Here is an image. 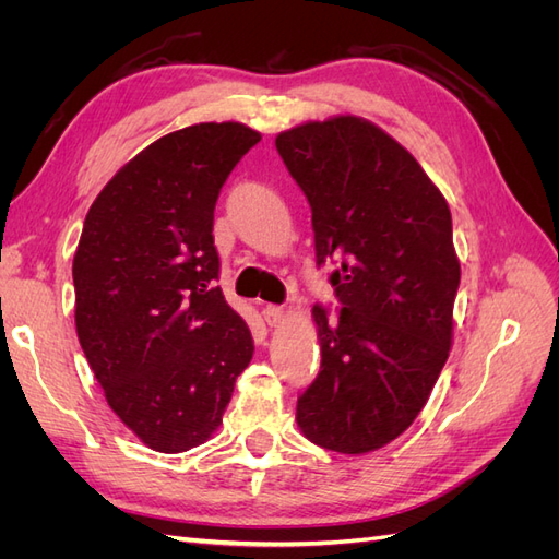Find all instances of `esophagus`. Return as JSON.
<instances>
[{
    "label": "esophagus",
    "mask_w": 559,
    "mask_h": 559,
    "mask_svg": "<svg viewBox=\"0 0 559 559\" xmlns=\"http://www.w3.org/2000/svg\"><path fill=\"white\" fill-rule=\"evenodd\" d=\"M263 314H265L267 326H282L286 321V308H282V306H267L263 310Z\"/></svg>",
    "instance_id": "esophagus-1"
}]
</instances>
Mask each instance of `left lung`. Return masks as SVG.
<instances>
[{"instance_id":"obj_1","label":"left lung","mask_w":559,"mask_h":559,"mask_svg":"<svg viewBox=\"0 0 559 559\" xmlns=\"http://www.w3.org/2000/svg\"><path fill=\"white\" fill-rule=\"evenodd\" d=\"M275 146L310 202L317 263L341 259V314L312 308L321 368L298 429L333 452H373L413 425L448 361L462 275L448 200L361 116L308 121Z\"/></svg>"}]
</instances>
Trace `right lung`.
I'll return each instance as SVG.
<instances>
[{"instance_id":"1","label":"right lung","mask_w":559,"mask_h":559,"mask_svg":"<svg viewBox=\"0 0 559 559\" xmlns=\"http://www.w3.org/2000/svg\"><path fill=\"white\" fill-rule=\"evenodd\" d=\"M261 132L198 123L148 144L118 170L83 222L74 253V321L118 419L165 454L210 441L251 331L218 280V191Z\"/></svg>"}]
</instances>
